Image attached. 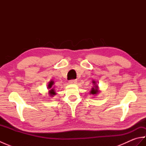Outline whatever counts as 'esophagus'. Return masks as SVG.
Masks as SVG:
<instances>
[{
	"label": "esophagus",
	"mask_w": 146,
	"mask_h": 146,
	"mask_svg": "<svg viewBox=\"0 0 146 146\" xmlns=\"http://www.w3.org/2000/svg\"><path fill=\"white\" fill-rule=\"evenodd\" d=\"M77 82V80L74 79V80H70L69 81V83H71V84H75V83H76Z\"/></svg>",
	"instance_id": "obj_1"
}]
</instances>
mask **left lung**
I'll list each match as a JSON object with an SVG mask.
<instances>
[{"label":"left lung","mask_w":146,"mask_h":146,"mask_svg":"<svg viewBox=\"0 0 146 146\" xmlns=\"http://www.w3.org/2000/svg\"><path fill=\"white\" fill-rule=\"evenodd\" d=\"M93 83H95V82H94ZM98 92V86L95 85V86H94V88H92V90H91V92H90V94H93V95H95V94H97Z\"/></svg>","instance_id":"1"}]
</instances>
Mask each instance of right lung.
<instances>
[{"label": "right lung", "instance_id": "add662e5", "mask_svg": "<svg viewBox=\"0 0 146 146\" xmlns=\"http://www.w3.org/2000/svg\"><path fill=\"white\" fill-rule=\"evenodd\" d=\"M53 82H52V81H51L50 82H49V85H48V88H51V87H52V85H53ZM49 94H50V95H51V96H52V95H54L55 94H56V93H55V92H54V89H51L50 90H49Z\"/></svg>", "mask_w": 146, "mask_h": 146}]
</instances>
